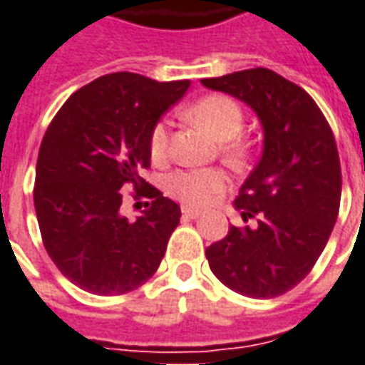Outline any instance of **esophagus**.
Returning <instances> with one entry per match:
<instances>
[{
  "instance_id": "obj_1",
  "label": "esophagus",
  "mask_w": 365,
  "mask_h": 365,
  "mask_svg": "<svg viewBox=\"0 0 365 365\" xmlns=\"http://www.w3.org/2000/svg\"><path fill=\"white\" fill-rule=\"evenodd\" d=\"M182 215L185 219H195V217H200L201 211L200 209H193V207H182Z\"/></svg>"
}]
</instances>
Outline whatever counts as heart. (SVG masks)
I'll return each mask as SVG.
<instances>
[{
    "label": "heart",
    "mask_w": 365,
    "mask_h": 365,
    "mask_svg": "<svg viewBox=\"0 0 365 365\" xmlns=\"http://www.w3.org/2000/svg\"><path fill=\"white\" fill-rule=\"evenodd\" d=\"M187 116L195 120L223 142V156L231 164L241 165L251 156L249 142L239 138L245 124V112L235 98L227 94H209L187 108ZM170 152V126L158 122L150 134V156L156 164H162ZM227 175L215 168H191L178 170L165 180V190L185 205L203 207L215 201L225 191Z\"/></svg>",
    "instance_id": "1"
}]
</instances>
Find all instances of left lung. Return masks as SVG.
Wrapping results in <instances>:
<instances>
[{
    "mask_svg": "<svg viewBox=\"0 0 365 365\" xmlns=\"http://www.w3.org/2000/svg\"><path fill=\"white\" fill-rule=\"evenodd\" d=\"M203 86L249 104L262 124V156L235 200L255 227H229L207 247L209 269L243 297L274 298L312 271L338 219L340 158L312 96L271 68H247Z\"/></svg>",
    "mask_w": 365,
    "mask_h": 365,
    "instance_id": "obj_1",
    "label": "left lung"
}]
</instances>
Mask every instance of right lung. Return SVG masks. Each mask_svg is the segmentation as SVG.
I'll return each mask as SVG.
<instances>
[{
	"mask_svg": "<svg viewBox=\"0 0 365 365\" xmlns=\"http://www.w3.org/2000/svg\"><path fill=\"white\" fill-rule=\"evenodd\" d=\"M187 88L190 81L112 73L71 94L51 120L33 201L47 253L78 289L124 294L158 271L182 211L152 185L140 192V172L150 168L152 128ZM126 185L150 200L136 222L120 213Z\"/></svg>",
	"mask_w": 365,
	"mask_h": 365,
	"instance_id": "obj_1",
	"label": "right lung"
}]
</instances>
